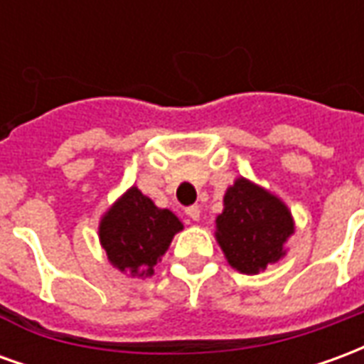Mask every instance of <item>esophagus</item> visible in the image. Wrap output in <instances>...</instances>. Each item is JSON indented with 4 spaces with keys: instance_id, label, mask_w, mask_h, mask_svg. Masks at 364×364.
<instances>
[{
    "instance_id": "obj_1",
    "label": "esophagus",
    "mask_w": 364,
    "mask_h": 364,
    "mask_svg": "<svg viewBox=\"0 0 364 364\" xmlns=\"http://www.w3.org/2000/svg\"><path fill=\"white\" fill-rule=\"evenodd\" d=\"M185 214L189 216L191 220L197 222L198 218H200V208H198V206H187V208H185Z\"/></svg>"
}]
</instances>
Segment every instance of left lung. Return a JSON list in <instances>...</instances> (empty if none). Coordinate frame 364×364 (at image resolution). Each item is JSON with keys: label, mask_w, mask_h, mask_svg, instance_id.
<instances>
[{"label": "left lung", "mask_w": 364, "mask_h": 364, "mask_svg": "<svg viewBox=\"0 0 364 364\" xmlns=\"http://www.w3.org/2000/svg\"><path fill=\"white\" fill-rule=\"evenodd\" d=\"M216 228V240L228 263L245 274L259 273L281 259L282 244L294 232L289 208L245 179H237L226 191Z\"/></svg>", "instance_id": "1"}]
</instances>
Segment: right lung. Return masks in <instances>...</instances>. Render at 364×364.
<instances>
[{"label": "right lung", "mask_w": 364, "mask_h": 364, "mask_svg": "<svg viewBox=\"0 0 364 364\" xmlns=\"http://www.w3.org/2000/svg\"><path fill=\"white\" fill-rule=\"evenodd\" d=\"M181 228L183 224L171 210L158 208L132 187L105 214L99 237L114 267L142 277L154 274L159 257Z\"/></svg>", "instance_id": "1"}]
</instances>
